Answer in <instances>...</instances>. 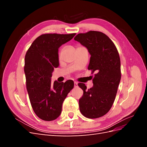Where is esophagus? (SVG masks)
<instances>
[{
	"label": "esophagus",
	"mask_w": 147,
	"mask_h": 147,
	"mask_svg": "<svg viewBox=\"0 0 147 147\" xmlns=\"http://www.w3.org/2000/svg\"><path fill=\"white\" fill-rule=\"evenodd\" d=\"M74 86H75V87L78 86V83H77V82H74Z\"/></svg>",
	"instance_id": "34e87169"
}]
</instances>
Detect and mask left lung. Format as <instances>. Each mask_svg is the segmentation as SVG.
Returning <instances> with one entry per match:
<instances>
[{"label": "left lung", "instance_id": "obj_1", "mask_svg": "<svg viewBox=\"0 0 147 147\" xmlns=\"http://www.w3.org/2000/svg\"><path fill=\"white\" fill-rule=\"evenodd\" d=\"M74 40L87 48L91 55L88 69L96 72L92 88L87 90L84 83L78 84L83 91L80 111L88 118L101 117L112 107L121 80L118 51L112 40L99 31L78 34Z\"/></svg>", "mask_w": 147, "mask_h": 147}]
</instances>
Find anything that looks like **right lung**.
<instances>
[{
	"mask_svg": "<svg viewBox=\"0 0 147 147\" xmlns=\"http://www.w3.org/2000/svg\"><path fill=\"white\" fill-rule=\"evenodd\" d=\"M75 34H42L26 52L24 68L26 88L34 112L44 121H53L59 116L63 102L74 86L70 80L52 84L51 78L54 68L59 66V48Z\"/></svg>",
	"mask_w": 147,
	"mask_h": 147,
	"instance_id": "1",
	"label": "right lung"
}]
</instances>
